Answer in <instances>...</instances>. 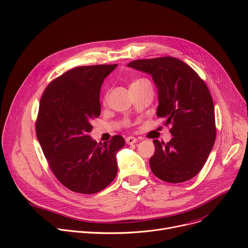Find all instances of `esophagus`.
Masks as SVG:
<instances>
[{"mask_svg":"<svg viewBox=\"0 0 248 248\" xmlns=\"http://www.w3.org/2000/svg\"><path fill=\"white\" fill-rule=\"evenodd\" d=\"M136 142H137V139H136L135 137L130 136V137H127V138H126V143H127L128 145H132V144H134V143H136Z\"/></svg>","mask_w":248,"mask_h":248,"instance_id":"1","label":"esophagus"}]
</instances>
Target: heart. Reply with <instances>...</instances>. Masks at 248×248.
<instances>
[{"label":"heart","instance_id":"1","mask_svg":"<svg viewBox=\"0 0 248 248\" xmlns=\"http://www.w3.org/2000/svg\"><path fill=\"white\" fill-rule=\"evenodd\" d=\"M137 81H140V80H137ZM137 81H135V82H137ZM107 97V96H106Z\"/></svg>","mask_w":248,"mask_h":248}]
</instances>
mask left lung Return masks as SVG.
Segmentation results:
<instances>
[{"label": "left lung", "mask_w": 248, "mask_h": 248, "mask_svg": "<svg viewBox=\"0 0 248 248\" xmlns=\"http://www.w3.org/2000/svg\"><path fill=\"white\" fill-rule=\"evenodd\" d=\"M127 66L152 77L158 94L156 115L172 126L168 143L153 140L155 153L149 164L154 175L169 183L193 178L205 164L216 137L214 105L206 84L177 58L135 60Z\"/></svg>", "instance_id": "obj_1"}]
</instances>
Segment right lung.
I'll list each match as a JSON object with an SVG mask.
<instances>
[{"label": "right lung", "instance_id": "obj_1", "mask_svg": "<svg viewBox=\"0 0 248 248\" xmlns=\"http://www.w3.org/2000/svg\"><path fill=\"white\" fill-rule=\"evenodd\" d=\"M117 65L77 67L49 84L41 98L37 137L55 176L70 190L93 194L107 187L118 171L125 140L116 135L98 144L89 133L101 113L100 90Z\"/></svg>", "mask_w": 248, "mask_h": 248}]
</instances>
